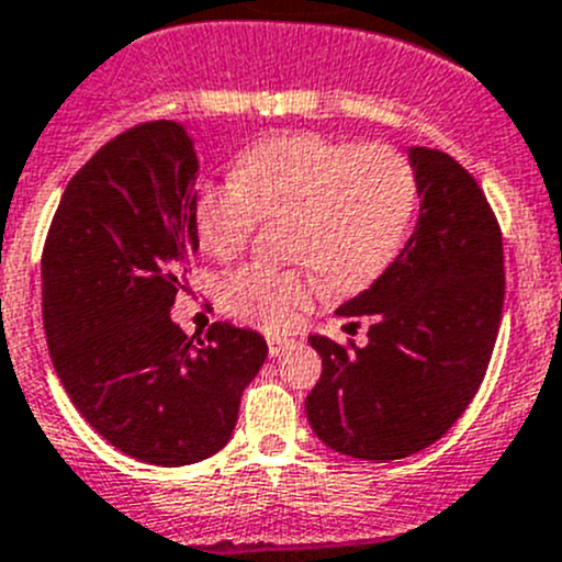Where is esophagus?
<instances>
[{"instance_id": "esophagus-1", "label": "esophagus", "mask_w": 562, "mask_h": 562, "mask_svg": "<svg viewBox=\"0 0 562 562\" xmlns=\"http://www.w3.org/2000/svg\"><path fill=\"white\" fill-rule=\"evenodd\" d=\"M266 341H269V356H280V352H285L288 347H293V338L269 336V338H266Z\"/></svg>"}]
</instances>
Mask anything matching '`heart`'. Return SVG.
<instances>
[{
    "label": "heart",
    "instance_id": "1",
    "mask_svg": "<svg viewBox=\"0 0 562 562\" xmlns=\"http://www.w3.org/2000/svg\"><path fill=\"white\" fill-rule=\"evenodd\" d=\"M414 165L392 145L282 134L237 156L232 181H204L193 199L201 249L215 260L244 251L260 221L285 218L291 269L249 262L218 282L229 316L282 330L318 293H358L401 257L417 212Z\"/></svg>",
    "mask_w": 562,
    "mask_h": 562
}]
</instances>
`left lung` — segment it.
Listing matches in <instances>:
<instances>
[{
    "label": "left lung",
    "instance_id": "8db88e82",
    "mask_svg": "<svg viewBox=\"0 0 562 562\" xmlns=\"http://www.w3.org/2000/svg\"><path fill=\"white\" fill-rule=\"evenodd\" d=\"M419 218L378 282L338 307L367 344L311 336L322 378L305 401L316 437L352 459L423 451L462 417L487 372L504 307L502 229L453 156L408 148ZM347 325V327H350Z\"/></svg>",
    "mask_w": 562,
    "mask_h": 562
}]
</instances>
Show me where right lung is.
I'll list each match as a JSON object with an SVG mask.
<instances>
[{"mask_svg": "<svg viewBox=\"0 0 562 562\" xmlns=\"http://www.w3.org/2000/svg\"><path fill=\"white\" fill-rule=\"evenodd\" d=\"M193 139L173 120L134 125L67 184L42 255L53 367L86 423L161 468L218 453L260 372V333L215 322L195 341L170 318L199 251Z\"/></svg>", "mask_w": 562, "mask_h": 562, "instance_id": "obj_1", "label": "right lung"}]
</instances>
